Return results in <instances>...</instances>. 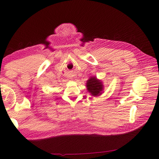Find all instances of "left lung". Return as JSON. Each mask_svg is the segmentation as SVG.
<instances>
[{"instance_id": "8db88e82", "label": "left lung", "mask_w": 159, "mask_h": 159, "mask_svg": "<svg viewBox=\"0 0 159 159\" xmlns=\"http://www.w3.org/2000/svg\"><path fill=\"white\" fill-rule=\"evenodd\" d=\"M87 89L93 96H98L101 94L102 90V83L98 80L95 77H92L88 80L86 84Z\"/></svg>"}]
</instances>
